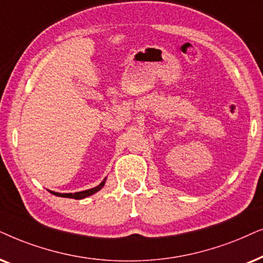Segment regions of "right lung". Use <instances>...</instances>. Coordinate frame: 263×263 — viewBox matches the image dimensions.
<instances>
[{
  "instance_id": "right-lung-1",
  "label": "right lung",
  "mask_w": 263,
  "mask_h": 263,
  "mask_svg": "<svg viewBox=\"0 0 263 263\" xmlns=\"http://www.w3.org/2000/svg\"><path fill=\"white\" fill-rule=\"evenodd\" d=\"M104 183H106V179H104L102 183H101L99 186L93 187V189H90V190H85V191H80V192H76V194H59V192H52L50 191L51 194H54L56 196H59V197H66V198H74V199H82L84 197H87V196L90 195H93L95 192L100 191L101 189L103 187Z\"/></svg>"
}]
</instances>
